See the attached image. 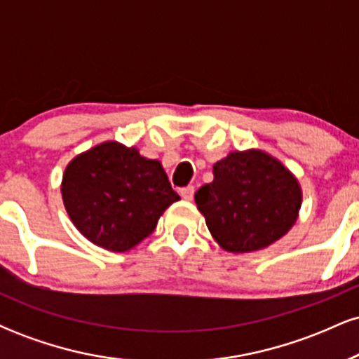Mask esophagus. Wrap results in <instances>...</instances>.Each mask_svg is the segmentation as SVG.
I'll list each match as a JSON object with an SVG mask.
<instances>
[{
    "instance_id": "1",
    "label": "esophagus",
    "mask_w": 359,
    "mask_h": 359,
    "mask_svg": "<svg viewBox=\"0 0 359 359\" xmlns=\"http://www.w3.org/2000/svg\"><path fill=\"white\" fill-rule=\"evenodd\" d=\"M194 192H196V189H194V185H187V187L180 189V196H182L185 201H192Z\"/></svg>"
}]
</instances>
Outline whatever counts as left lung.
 Masks as SVG:
<instances>
[{"label":"left lung","instance_id":"8db88e82","mask_svg":"<svg viewBox=\"0 0 359 359\" xmlns=\"http://www.w3.org/2000/svg\"><path fill=\"white\" fill-rule=\"evenodd\" d=\"M212 174V182L203 185L194 199L222 250H263L297 221L302 204L297 179L265 151H231L214 163Z\"/></svg>","mask_w":359,"mask_h":359}]
</instances>
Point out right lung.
Returning a JSON list of instances; mask_svg holds the SVG:
<instances>
[{"label":"right lung","mask_w":359,"mask_h":359,"mask_svg":"<svg viewBox=\"0 0 359 359\" xmlns=\"http://www.w3.org/2000/svg\"><path fill=\"white\" fill-rule=\"evenodd\" d=\"M60 191L74 226L116 253L150 236L163 211L180 199L158 160L118 142L77 155L65 167Z\"/></svg>","instance_id":"right-lung-1"}]
</instances>
